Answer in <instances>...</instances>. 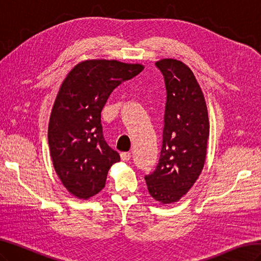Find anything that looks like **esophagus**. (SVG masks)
I'll use <instances>...</instances> for the list:
<instances>
[{"mask_svg": "<svg viewBox=\"0 0 261 261\" xmlns=\"http://www.w3.org/2000/svg\"><path fill=\"white\" fill-rule=\"evenodd\" d=\"M130 152H122V154H120V158H122V161L124 162H128L130 160Z\"/></svg>", "mask_w": 261, "mask_h": 261, "instance_id": "esophagus-1", "label": "esophagus"}]
</instances>
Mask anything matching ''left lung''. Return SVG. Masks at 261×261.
<instances>
[{"label":"left lung","instance_id":"1","mask_svg":"<svg viewBox=\"0 0 261 261\" xmlns=\"http://www.w3.org/2000/svg\"><path fill=\"white\" fill-rule=\"evenodd\" d=\"M155 65L164 76L167 99L161 157L145 180L152 198L171 204L188 193L204 167L209 119L204 94L192 69L173 59Z\"/></svg>","mask_w":261,"mask_h":261}]
</instances>
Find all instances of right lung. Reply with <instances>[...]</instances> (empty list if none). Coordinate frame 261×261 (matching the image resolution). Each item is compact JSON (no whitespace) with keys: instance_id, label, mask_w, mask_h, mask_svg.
Instances as JSON below:
<instances>
[{"instance_id":"add662e5","label":"right lung","mask_w":261,"mask_h":261,"mask_svg":"<svg viewBox=\"0 0 261 261\" xmlns=\"http://www.w3.org/2000/svg\"><path fill=\"white\" fill-rule=\"evenodd\" d=\"M143 69L115 60L84 61L62 83L49 117L48 146L57 176L77 198L98 194L111 166L120 161L105 142L100 112L111 93Z\"/></svg>"}]
</instances>
